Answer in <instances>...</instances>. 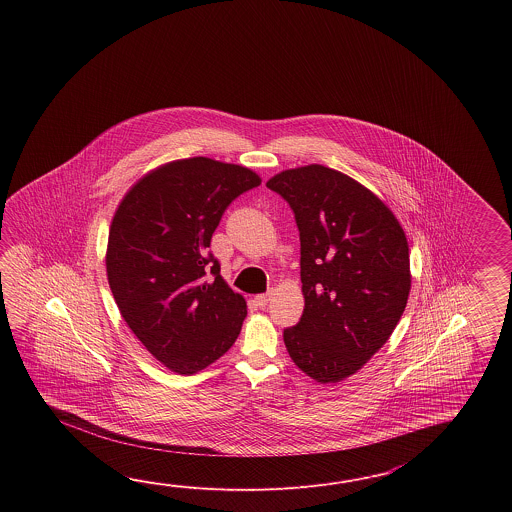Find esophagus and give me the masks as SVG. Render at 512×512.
Instances as JSON below:
<instances>
[{
	"mask_svg": "<svg viewBox=\"0 0 512 512\" xmlns=\"http://www.w3.org/2000/svg\"><path fill=\"white\" fill-rule=\"evenodd\" d=\"M269 300H271L269 294H258V296H254V302H256L258 307H265V305L269 304Z\"/></svg>",
	"mask_w": 512,
	"mask_h": 512,
	"instance_id": "34e87169",
	"label": "esophagus"
}]
</instances>
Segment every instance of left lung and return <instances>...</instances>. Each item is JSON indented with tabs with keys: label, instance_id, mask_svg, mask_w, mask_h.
I'll return each mask as SVG.
<instances>
[{
	"label": "left lung",
	"instance_id": "8db88e82",
	"mask_svg": "<svg viewBox=\"0 0 512 512\" xmlns=\"http://www.w3.org/2000/svg\"><path fill=\"white\" fill-rule=\"evenodd\" d=\"M300 230L304 313L283 331L294 364L320 384L348 379L386 344L412 287L408 241L366 186L322 164L274 175Z\"/></svg>",
	"mask_w": 512,
	"mask_h": 512
}]
</instances>
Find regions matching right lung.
Returning <instances> with one entry per match:
<instances>
[{
  "label": "right lung",
  "instance_id": "1",
  "mask_svg": "<svg viewBox=\"0 0 512 512\" xmlns=\"http://www.w3.org/2000/svg\"><path fill=\"white\" fill-rule=\"evenodd\" d=\"M260 183L240 164L179 159L141 177L115 210L109 289L133 335L174 373L205 370L240 335L245 298L207 249L230 203Z\"/></svg>",
  "mask_w": 512,
  "mask_h": 512
}]
</instances>
